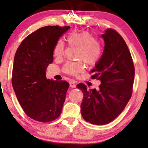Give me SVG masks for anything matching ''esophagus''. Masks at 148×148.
I'll list each match as a JSON object with an SVG mask.
<instances>
[{"label": "esophagus", "instance_id": "1", "mask_svg": "<svg viewBox=\"0 0 148 148\" xmlns=\"http://www.w3.org/2000/svg\"><path fill=\"white\" fill-rule=\"evenodd\" d=\"M70 86H71V87H72V88H74V87H76V83L75 82L71 81L70 82Z\"/></svg>", "mask_w": 148, "mask_h": 148}]
</instances>
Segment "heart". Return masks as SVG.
Here are the masks:
<instances>
[{
    "instance_id": "heart-1",
    "label": "heart",
    "mask_w": 148,
    "mask_h": 148,
    "mask_svg": "<svg viewBox=\"0 0 148 148\" xmlns=\"http://www.w3.org/2000/svg\"><path fill=\"white\" fill-rule=\"evenodd\" d=\"M66 41L70 46L79 47L77 59L81 61L77 62H67L63 66V72L70 75H77L86 69L85 62L93 66L101 59L103 49L101 44L96 37L88 31L72 32L67 34ZM65 46L64 42L59 39L53 47V55L57 58H61L64 56Z\"/></svg>"
}]
</instances>
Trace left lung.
<instances>
[{
    "label": "left lung",
    "instance_id": "1",
    "mask_svg": "<svg viewBox=\"0 0 148 148\" xmlns=\"http://www.w3.org/2000/svg\"><path fill=\"white\" fill-rule=\"evenodd\" d=\"M102 37L105 43L103 54L91 72L92 79L101 80L99 90L87 89L82 83L77 86L84 96L82 117L93 125L109 123L123 111L134 84L133 61L123 38L112 29H108Z\"/></svg>",
    "mask_w": 148,
    "mask_h": 148
}]
</instances>
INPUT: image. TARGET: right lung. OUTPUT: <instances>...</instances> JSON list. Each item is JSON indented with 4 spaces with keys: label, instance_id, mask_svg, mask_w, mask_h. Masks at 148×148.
I'll use <instances>...</instances> for the list:
<instances>
[{
    "label": "right lung",
    "instance_id": "obj_1",
    "mask_svg": "<svg viewBox=\"0 0 148 148\" xmlns=\"http://www.w3.org/2000/svg\"><path fill=\"white\" fill-rule=\"evenodd\" d=\"M69 26H46L32 32L17 48L12 84L20 105L31 119L49 122L61 114L69 84L46 78L53 61V47Z\"/></svg>",
    "mask_w": 148,
    "mask_h": 148
}]
</instances>
